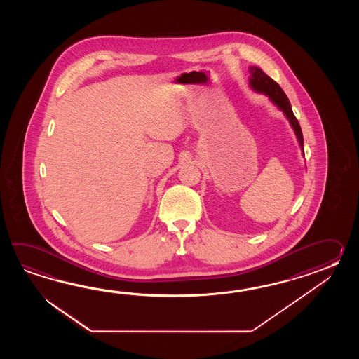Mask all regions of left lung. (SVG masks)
<instances>
[{"label":"left lung","mask_w":359,"mask_h":359,"mask_svg":"<svg viewBox=\"0 0 359 359\" xmlns=\"http://www.w3.org/2000/svg\"><path fill=\"white\" fill-rule=\"evenodd\" d=\"M249 70L252 73V76L249 79H250V86H252V90L267 95L276 107H278L283 110V114L286 115V118L289 119L291 127L294 128V132L298 137L299 145H300L303 154H304V141H303L302 128H300V124H299L297 116L292 113L290 101L287 99V96L285 95L283 88L271 76H268L262 69L252 67Z\"/></svg>","instance_id":"1"}]
</instances>
